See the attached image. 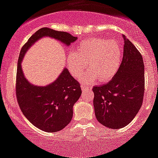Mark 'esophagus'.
I'll use <instances>...</instances> for the list:
<instances>
[{"instance_id":"esophagus-1","label":"esophagus","mask_w":158,"mask_h":158,"mask_svg":"<svg viewBox=\"0 0 158 158\" xmlns=\"http://www.w3.org/2000/svg\"><path fill=\"white\" fill-rule=\"evenodd\" d=\"M81 88H82V91H91V89H92V87H91V86H85V85H81Z\"/></svg>"}]
</instances>
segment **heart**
<instances>
[{
	"label": "heart",
	"mask_w": 158,
	"mask_h": 158,
	"mask_svg": "<svg viewBox=\"0 0 158 158\" xmlns=\"http://www.w3.org/2000/svg\"><path fill=\"white\" fill-rule=\"evenodd\" d=\"M122 48L115 40L103 38H88L76 46L75 53L67 57V68L74 78L79 77L88 64V70L80 81L93 84L110 82L118 71L122 60Z\"/></svg>",
	"instance_id": "b5f03b06"
}]
</instances>
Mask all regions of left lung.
Listing matches in <instances>:
<instances>
[{
    "label": "left lung",
    "mask_w": 158,
    "mask_h": 158,
    "mask_svg": "<svg viewBox=\"0 0 158 158\" xmlns=\"http://www.w3.org/2000/svg\"><path fill=\"white\" fill-rule=\"evenodd\" d=\"M123 39L124 54L118 73L108 83L93 88L97 119L112 129L131 122L141 108L145 91L143 57L125 36Z\"/></svg>",
    "instance_id": "8db88e82"
}]
</instances>
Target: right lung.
<instances>
[{
    "label": "right lung",
    "instance_id": "right-lung-1",
    "mask_svg": "<svg viewBox=\"0 0 158 158\" xmlns=\"http://www.w3.org/2000/svg\"><path fill=\"white\" fill-rule=\"evenodd\" d=\"M48 37L69 46L77 37L64 31L42 27L29 38L21 50L16 74V97L22 113L32 124L45 132L54 133L64 128L73 118V107L80 98L79 83L67 68L53 82L34 85L27 80L22 62L27 50L41 38Z\"/></svg>",
    "mask_w": 158,
    "mask_h": 158
}]
</instances>
